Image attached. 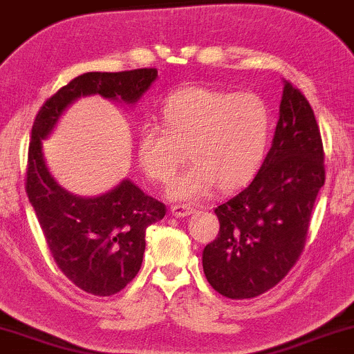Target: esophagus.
Listing matches in <instances>:
<instances>
[{"label": "esophagus", "mask_w": 354, "mask_h": 354, "mask_svg": "<svg viewBox=\"0 0 354 354\" xmlns=\"http://www.w3.org/2000/svg\"><path fill=\"white\" fill-rule=\"evenodd\" d=\"M193 207L188 206V204H173L171 206V214L176 216V218H185V216L193 214Z\"/></svg>", "instance_id": "esophagus-1"}]
</instances>
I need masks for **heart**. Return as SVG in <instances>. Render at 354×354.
<instances>
[{"instance_id":"obj_1","label":"heart","mask_w":354,"mask_h":354,"mask_svg":"<svg viewBox=\"0 0 354 354\" xmlns=\"http://www.w3.org/2000/svg\"><path fill=\"white\" fill-rule=\"evenodd\" d=\"M161 118L163 127L142 125L136 153L145 176L165 186L188 150L193 165L171 185V198L196 201L216 186L224 193L244 188L266 160L272 113L259 93L189 85L166 97Z\"/></svg>"}]
</instances>
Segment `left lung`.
<instances>
[{"label": "left lung", "instance_id": "8db88e82", "mask_svg": "<svg viewBox=\"0 0 354 354\" xmlns=\"http://www.w3.org/2000/svg\"><path fill=\"white\" fill-rule=\"evenodd\" d=\"M325 151L312 105L285 82L270 151L255 178L214 212L219 232L204 247L207 282L227 299H254L275 287L304 252Z\"/></svg>", "mask_w": 354, "mask_h": 354}]
</instances>
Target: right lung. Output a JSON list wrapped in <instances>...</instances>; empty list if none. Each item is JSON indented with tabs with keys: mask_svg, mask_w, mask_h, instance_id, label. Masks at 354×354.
I'll list each match as a JSON object with an SVG mask.
<instances>
[{
	"mask_svg": "<svg viewBox=\"0 0 354 354\" xmlns=\"http://www.w3.org/2000/svg\"><path fill=\"white\" fill-rule=\"evenodd\" d=\"M156 75L155 67L87 72L53 93L34 118L26 168L28 198L54 262L75 287L91 295H115L135 279L143 261L145 232L165 218L166 206L129 180L99 198L67 193L48 171L41 140L77 97L99 93L133 104Z\"/></svg>",
	"mask_w": 354,
	"mask_h": 354,
	"instance_id": "add662e5",
	"label": "right lung"
}]
</instances>
